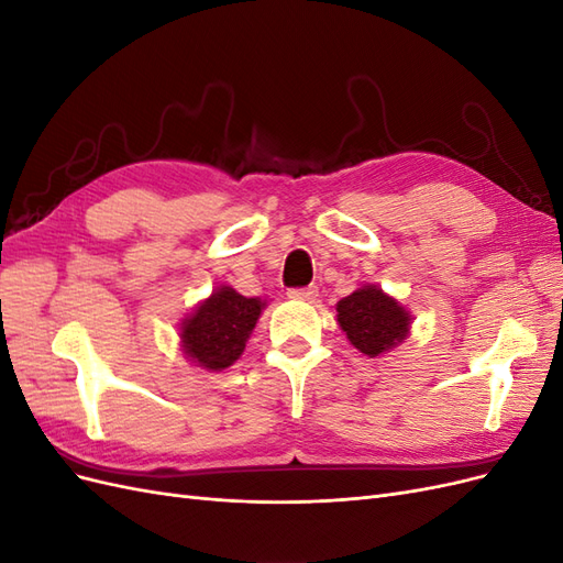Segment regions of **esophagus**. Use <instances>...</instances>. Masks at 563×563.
Wrapping results in <instances>:
<instances>
[{
	"instance_id": "obj_1",
	"label": "esophagus",
	"mask_w": 563,
	"mask_h": 563,
	"mask_svg": "<svg viewBox=\"0 0 563 563\" xmlns=\"http://www.w3.org/2000/svg\"><path fill=\"white\" fill-rule=\"evenodd\" d=\"M317 294H319L317 286H302V288H291V291H288V298L312 302L317 298Z\"/></svg>"
}]
</instances>
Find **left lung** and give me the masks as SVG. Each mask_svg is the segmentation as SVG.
<instances>
[{
	"mask_svg": "<svg viewBox=\"0 0 563 563\" xmlns=\"http://www.w3.org/2000/svg\"><path fill=\"white\" fill-rule=\"evenodd\" d=\"M335 310L350 343L368 356L397 347L411 331V314L404 305L373 284L356 288L335 305Z\"/></svg>",
	"mask_w": 563,
	"mask_h": 563,
	"instance_id": "1",
	"label": "left lung"
}]
</instances>
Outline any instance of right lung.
<instances>
[{"instance_id": "right-lung-1", "label": "right lung", "mask_w": 563, "mask_h": 563, "mask_svg": "<svg viewBox=\"0 0 563 563\" xmlns=\"http://www.w3.org/2000/svg\"><path fill=\"white\" fill-rule=\"evenodd\" d=\"M265 305L261 298H246L230 286H218L180 323V347L187 360L207 371L232 366L242 356Z\"/></svg>"}]
</instances>
